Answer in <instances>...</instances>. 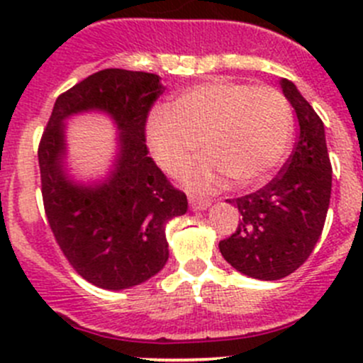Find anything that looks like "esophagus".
Wrapping results in <instances>:
<instances>
[{"label": "esophagus", "mask_w": 363, "mask_h": 363, "mask_svg": "<svg viewBox=\"0 0 363 363\" xmlns=\"http://www.w3.org/2000/svg\"><path fill=\"white\" fill-rule=\"evenodd\" d=\"M189 205H191V208H195V211H205V208L211 205V202L205 199H199V196H189Z\"/></svg>", "instance_id": "obj_1"}]
</instances>
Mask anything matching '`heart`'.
Listing matches in <instances>:
<instances>
[{
	"mask_svg": "<svg viewBox=\"0 0 363 363\" xmlns=\"http://www.w3.org/2000/svg\"><path fill=\"white\" fill-rule=\"evenodd\" d=\"M294 116L286 98L272 87L216 79L179 94L168 111L147 121V142L156 163L179 174L202 144L207 158L184 172L196 191L265 184L290 147Z\"/></svg>",
	"mask_w": 363,
	"mask_h": 363,
	"instance_id": "obj_1",
	"label": "heart"
}]
</instances>
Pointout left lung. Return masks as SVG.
Masks as SVG:
<instances>
[{
  "instance_id": "8db88e82",
  "label": "left lung",
  "mask_w": 363,
  "mask_h": 363,
  "mask_svg": "<svg viewBox=\"0 0 363 363\" xmlns=\"http://www.w3.org/2000/svg\"><path fill=\"white\" fill-rule=\"evenodd\" d=\"M281 87L298 119L294 152L269 184L232 200L242 219L235 233L219 242L233 269L262 281L283 279L309 258L323 232L332 191L323 121L291 80L281 79Z\"/></svg>"
}]
</instances>
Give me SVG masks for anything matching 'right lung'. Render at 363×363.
<instances>
[{"instance_id":"1","label":"right lung","mask_w":363,"mask_h":363,"mask_svg":"<svg viewBox=\"0 0 363 363\" xmlns=\"http://www.w3.org/2000/svg\"><path fill=\"white\" fill-rule=\"evenodd\" d=\"M164 87L155 73L107 68L60 94L38 145L42 196L56 242L79 276L104 290L151 279L168 259L164 226L188 211V199L147 156L145 123ZM98 110L116 123L118 155L104 182L69 179L66 125Z\"/></svg>"}]
</instances>
